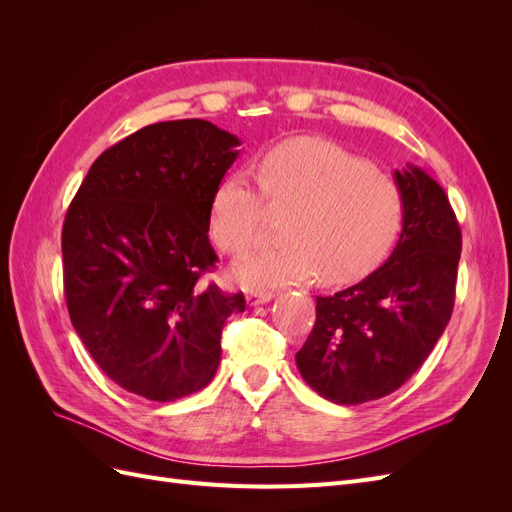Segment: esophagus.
<instances>
[{"label":"esophagus","instance_id":"esophagus-1","mask_svg":"<svg viewBox=\"0 0 512 512\" xmlns=\"http://www.w3.org/2000/svg\"><path fill=\"white\" fill-rule=\"evenodd\" d=\"M273 297H275L273 290H252V292H247V303L262 305V303H269Z\"/></svg>","mask_w":512,"mask_h":512}]
</instances>
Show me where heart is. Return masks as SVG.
<instances>
[{"instance_id": "1", "label": "heart", "mask_w": 512, "mask_h": 512, "mask_svg": "<svg viewBox=\"0 0 512 512\" xmlns=\"http://www.w3.org/2000/svg\"><path fill=\"white\" fill-rule=\"evenodd\" d=\"M258 185L245 173L226 175L211 198V235L241 254L260 232L265 200L290 207L282 245L260 247L235 262L247 288L284 286L318 275L339 286L361 280L391 252L404 224L397 181L354 153L318 138H290L262 153Z\"/></svg>"}]
</instances>
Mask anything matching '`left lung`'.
Masks as SVG:
<instances>
[{
  "mask_svg": "<svg viewBox=\"0 0 512 512\" xmlns=\"http://www.w3.org/2000/svg\"><path fill=\"white\" fill-rule=\"evenodd\" d=\"M404 228L380 269L331 297L297 352L303 380L324 399L356 406L391 395L425 363L455 305L461 228L425 170H395Z\"/></svg>",
  "mask_w": 512,
  "mask_h": 512,
  "instance_id": "1",
  "label": "left lung"
}]
</instances>
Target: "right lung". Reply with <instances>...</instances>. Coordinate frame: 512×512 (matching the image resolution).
<instances>
[{"label": "right lung", "mask_w": 512, "mask_h": 512, "mask_svg": "<svg viewBox=\"0 0 512 512\" xmlns=\"http://www.w3.org/2000/svg\"><path fill=\"white\" fill-rule=\"evenodd\" d=\"M239 138L205 119L162 121L91 164L61 230L72 327L104 374L151 401L213 380L243 292L200 282L218 262L211 198Z\"/></svg>", "instance_id": "right-lung-1"}]
</instances>
